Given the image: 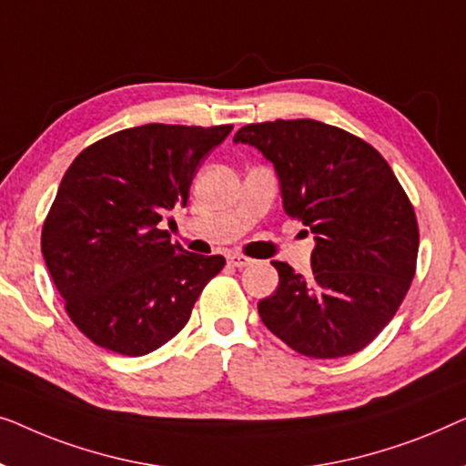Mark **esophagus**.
Wrapping results in <instances>:
<instances>
[{
    "instance_id": "obj_1",
    "label": "esophagus",
    "mask_w": 466,
    "mask_h": 466,
    "mask_svg": "<svg viewBox=\"0 0 466 466\" xmlns=\"http://www.w3.org/2000/svg\"><path fill=\"white\" fill-rule=\"evenodd\" d=\"M228 264L234 266V268H245V266H251L253 259L251 258H245V255L232 253V255H228Z\"/></svg>"
}]
</instances>
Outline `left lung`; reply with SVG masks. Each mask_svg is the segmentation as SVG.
<instances>
[{
    "mask_svg": "<svg viewBox=\"0 0 466 466\" xmlns=\"http://www.w3.org/2000/svg\"><path fill=\"white\" fill-rule=\"evenodd\" d=\"M234 141L272 162L285 213L314 234L310 277L272 261L279 287L258 304L264 325L310 359L363 350L401 306L420 242L389 162L359 137L308 117L247 124Z\"/></svg>",
    "mask_w": 466,
    "mask_h": 466,
    "instance_id": "8db88e82",
    "label": "left lung"
}]
</instances>
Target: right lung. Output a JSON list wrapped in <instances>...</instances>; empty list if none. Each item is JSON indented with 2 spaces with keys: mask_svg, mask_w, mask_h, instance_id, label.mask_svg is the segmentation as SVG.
Listing matches in <instances>:
<instances>
[{
  "mask_svg": "<svg viewBox=\"0 0 466 466\" xmlns=\"http://www.w3.org/2000/svg\"><path fill=\"white\" fill-rule=\"evenodd\" d=\"M232 124H146L88 146L65 173L42 228V253L69 319L117 355L175 338L226 259L173 245L158 224L186 207L196 168Z\"/></svg>",
  "mask_w": 466,
  "mask_h": 466,
  "instance_id": "add662e5",
  "label": "right lung"
}]
</instances>
